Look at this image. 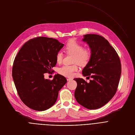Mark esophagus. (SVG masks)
<instances>
[{"label":"esophagus","instance_id":"obj_1","mask_svg":"<svg viewBox=\"0 0 135 135\" xmlns=\"http://www.w3.org/2000/svg\"><path fill=\"white\" fill-rule=\"evenodd\" d=\"M71 80H72V79H70V78H68L67 79V81H70Z\"/></svg>","mask_w":135,"mask_h":135}]
</instances>
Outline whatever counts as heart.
<instances>
[{
  "label": "heart",
  "instance_id": "heart-1",
  "mask_svg": "<svg viewBox=\"0 0 135 135\" xmlns=\"http://www.w3.org/2000/svg\"><path fill=\"white\" fill-rule=\"evenodd\" d=\"M65 50L70 54L74 55L73 61L77 62L79 64L84 65L87 64L91 57V52L88 49H84L83 45L74 40H70L65 45ZM63 55L62 52L57 53L56 59L57 63H61ZM78 70V66L76 65H65L58 69V72L61 75L66 77H72L75 72Z\"/></svg>",
  "mask_w": 135,
  "mask_h": 135
}]
</instances>
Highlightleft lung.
Returning <instances> with one entry per match:
<instances>
[{"instance_id":"left-lung-1","label":"left lung","mask_w":135,"mask_h":135,"mask_svg":"<svg viewBox=\"0 0 135 135\" xmlns=\"http://www.w3.org/2000/svg\"><path fill=\"white\" fill-rule=\"evenodd\" d=\"M83 41L91 49V57L82 71L83 75L92 80L74 78L77 86L74 97L80 105L97 109L105 105L115 94L121 74L119 58L109 42L96 34L84 35Z\"/></svg>"}]
</instances>
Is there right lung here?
I'll use <instances>...</instances> for the list:
<instances>
[{"label":"right lung","mask_w":135,"mask_h":135,"mask_svg":"<svg viewBox=\"0 0 135 135\" xmlns=\"http://www.w3.org/2000/svg\"><path fill=\"white\" fill-rule=\"evenodd\" d=\"M64 45L56 39L37 37L26 42L15 58L13 81L21 100L29 108L37 111L50 108L67 83L61 74H55L52 80L44 76L56 65V54Z\"/></svg>","instance_id":"add662e5"}]
</instances>
